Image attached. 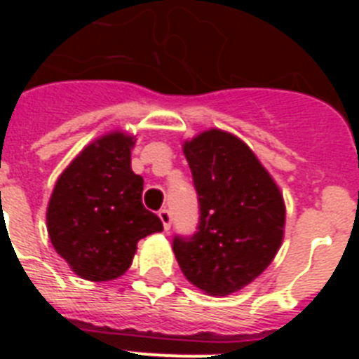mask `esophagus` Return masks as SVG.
<instances>
[{
    "label": "esophagus",
    "instance_id": "34e87169",
    "mask_svg": "<svg viewBox=\"0 0 359 359\" xmlns=\"http://www.w3.org/2000/svg\"><path fill=\"white\" fill-rule=\"evenodd\" d=\"M158 215H160V219H161V223H163L165 230H169L170 223H172V215H170V212L167 210V208H161V210L158 212Z\"/></svg>",
    "mask_w": 359,
    "mask_h": 359
}]
</instances>
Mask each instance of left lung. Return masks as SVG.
<instances>
[{"label": "left lung", "mask_w": 359, "mask_h": 359, "mask_svg": "<svg viewBox=\"0 0 359 359\" xmlns=\"http://www.w3.org/2000/svg\"><path fill=\"white\" fill-rule=\"evenodd\" d=\"M199 198V226L174 237L187 280L212 297L248 286L271 264L284 239V198L255 152L231 133L207 129L183 142Z\"/></svg>", "instance_id": "8db88e82"}]
</instances>
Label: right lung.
Here are the masks:
<instances>
[{"mask_svg":"<svg viewBox=\"0 0 359 359\" xmlns=\"http://www.w3.org/2000/svg\"><path fill=\"white\" fill-rule=\"evenodd\" d=\"M135 135L109 131L86 145L57 177L46 210L53 248L91 282L122 277L144 237L163 230L142 203L144 177L133 172Z\"/></svg>","mask_w":359,"mask_h":359,"instance_id":"obj_1","label":"right lung"}]
</instances>
